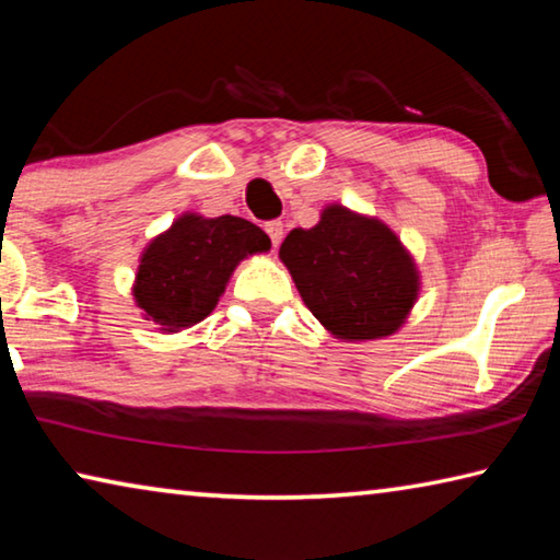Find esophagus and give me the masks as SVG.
Returning <instances> with one entry per match:
<instances>
[{
	"instance_id": "obj_1",
	"label": "esophagus",
	"mask_w": 560,
	"mask_h": 560,
	"mask_svg": "<svg viewBox=\"0 0 560 560\" xmlns=\"http://www.w3.org/2000/svg\"><path fill=\"white\" fill-rule=\"evenodd\" d=\"M267 234H269V240H271V246H273V249H277V246L283 240V224L281 222H267Z\"/></svg>"
}]
</instances>
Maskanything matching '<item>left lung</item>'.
I'll use <instances>...</instances> for the list:
<instances>
[{
    "mask_svg": "<svg viewBox=\"0 0 560 560\" xmlns=\"http://www.w3.org/2000/svg\"><path fill=\"white\" fill-rule=\"evenodd\" d=\"M311 314L338 340L393 336L420 296V271L377 217L328 205L311 230H291L279 249Z\"/></svg>",
    "mask_w": 560,
    "mask_h": 560,
    "instance_id": "1",
    "label": "left lung"
}]
</instances>
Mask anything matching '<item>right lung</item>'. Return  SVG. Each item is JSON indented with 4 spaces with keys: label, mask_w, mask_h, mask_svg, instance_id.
Instances as JSON below:
<instances>
[{
    "label": "right lung",
    "mask_w": 560,
    "mask_h": 560,
    "mask_svg": "<svg viewBox=\"0 0 560 560\" xmlns=\"http://www.w3.org/2000/svg\"><path fill=\"white\" fill-rule=\"evenodd\" d=\"M269 249V236L242 217L185 212L140 254L132 299L145 320L177 334L212 314L240 261Z\"/></svg>",
    "instance_id": "add662e5"
}]
</instances>
